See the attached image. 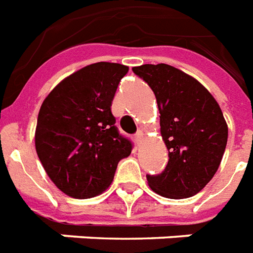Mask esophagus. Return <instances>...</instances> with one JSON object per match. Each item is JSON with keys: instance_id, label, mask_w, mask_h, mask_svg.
I'll list each match as a JSON object with an SVG mask.
<instances>
[{"instance_id": "esophagus-1", "label": "esophagus", "mask_w": 253, "mask_h": 253, "mask_svg": "<svg viewBox=\"0 0 253 253\" xmlns=\"http://www.w3.org/2000/svg\"><path fill=\"white\" fill-rule=\"evenodd\" d=\"M141 140H143V132H137V133L134 134V141H136V144H141Z\"/></svg>"}]
</instances>
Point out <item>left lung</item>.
<instances>
[{
    "mask_svg": "<svg viewBox=\"0 0 253 253\" xmlns=\"http://www.w3.org/2000/svg\"><path fill=\"white\" fill-rule=\"evenodd\" d=\"M132 70L154 91L169 149L165 171L147 175L149 187L166 198L193 197L214 176L225 152L228 125L220 105L197 79L172 66L143 64Z\"/></svg>",
    "mask_w": 253,
    "mask_h": 253,
    "instance_id": "left-lung-1",
    "label": "left lung"
}]
</instances>
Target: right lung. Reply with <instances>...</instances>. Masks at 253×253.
<instances>
[{
  "mask_svg": "<svg viewBox=\"0 0 253 253\" xmlns=\"http://www.w3.org/2000/svg\"><path fill=\"white\" fill-rule=\"evenodd\" d=\"M129 68L98 62L64 78L44 99L35 133L36 152L55 186L86 200L108 189L132 141L120 134L112 101Z\"/></svg>",
  "mask_w": 253,
  "mask_h": 253,
  "instance_id": "obj_1",
  "label": "right lung"
}]
</instances>
